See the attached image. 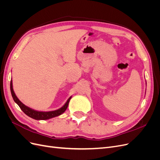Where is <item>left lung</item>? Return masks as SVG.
<instances>
[{"instance_id":"obj_1","label":"left lung","mask_w":160,"mask_h":160,"mask_svg":"<svg viewBox=\"0 0 160 160\" xmlns=\"http://www.w3.org/2000/svg\"><path fill=\"white\" fill-rule=\"evenodd\" d=\"M146 84H147V83H146Z\"/></svg>"}]
</instances>
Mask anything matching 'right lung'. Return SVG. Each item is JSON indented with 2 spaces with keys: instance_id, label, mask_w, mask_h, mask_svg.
Returning <instances> with one entry per match:
<instances>
[{
  "instance_id": "add662e5",
  "label": "right lung",
  "mask_w": 160,
  "mask_h": 160,
  "mask_svg": "<svg viewBox=\"0 0 160 160\" xmlns=\"http://www.w3.org/2000/svg\"><path fill=\"white\" fill-rule=\"evenodd\" d=\"M11 95L13 98V100L18 106L19 108H21V109L27 115H28V117H30L36 120H47V119H49L52 118H55L57 117V116L61 115V114L63 113L65 111H66L67 107H68L69 103L70 101V99H71L72 96H71L70 98L67 99L66 101V103L62 106V107L59 109H58L55 111H37L33 109H31L30 108L27 107V105L25 104H23L21 101L18 99L17 95L14 93V91L13 90L12 88V81H11Z\"/></svg>"
}]
</instances>
